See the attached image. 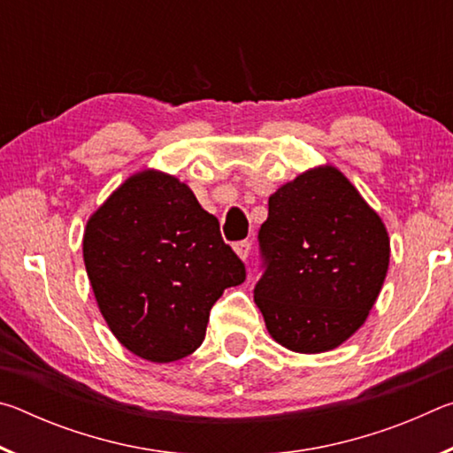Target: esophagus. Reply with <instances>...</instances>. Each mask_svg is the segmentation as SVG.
I'll list each match as a JSON object with an SVG mask.
<instances>
[{"label":"esophagus","mask_w":453,"mask_h":453,"mask_svg":"<svg viewBox=\"0 0 453 453\" xmlns=\"http://www.w3.org/2000/svg\"><path fill=\"white\" fill-rule=\"evenodd\" d=\"M234 251L237 254V257L248 259L250 251H251V243H250L248 240H243V242H235V243H234Z\"/></svg>","instance_id":"esophagus-1"}]
</instances>
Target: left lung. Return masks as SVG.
Wrapping results in <instances>:
<instances>
[{
    "label": "left lung",
    "mask_w": 453,
    "mask_h": 453,
    "mask_svg": "<svg viewBox=\"0 0 453 453\" xmlns=\"http://www.w3.org/2000/svg\"><path fill=\"white\" fill-rule=\"evenodd\" d=\"M267 205L257 235L264 275L254 289L267 332L297 354L342 346L386 280V226L334 165L300 173Z\"/></svg>",
    "instance_id": "8db88e82"
}]
</instances>
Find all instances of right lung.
I'll return each mask as SVG.
<instances>
[{"label":"right lung","mask_w":453,"mask_h":453,"mask_svg":"<svg viewBox=\"0 0 453 453\" xmlns=\"http://www.w3.org/2000/svg\"><path fill=\"white\" fill-rule=\"evenodd\" d=\"M83 262L111 334L156 364L194 354L211 305L245 280L219 221L157 170L134 173L91 213Z\"/></svg>","instance_id":"1"}]
</instances>
